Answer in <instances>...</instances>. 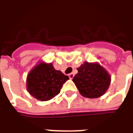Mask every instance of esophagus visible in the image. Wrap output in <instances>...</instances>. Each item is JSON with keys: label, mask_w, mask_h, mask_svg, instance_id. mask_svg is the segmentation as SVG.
<instances>
[{"label": "esophagus", "mask_w": 133, "mask_h": 133, "mask_svg": "<svg viewBox=\"0 0 133 133\" xmlns=\"http://www.w3.org/2000/svg\"><path fill=\"white\" fill-rule=\"evenodd\" d=\"M68 76H69L70 79H72L73 77H74V74H73V73H70L69 75H68Z\"/></svg>", "instance_id": "esophagus-1"}]
</instances>
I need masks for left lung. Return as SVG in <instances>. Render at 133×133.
Returning a JSON list of instances; mask_svg holds the SVG:
<instances>
[{"mask_svg": "<svg viewBox=\"0 0 133 133\" xmlns=\"http://www.w3.org/2000/svg\"><path fill=\"white\" fill-rule=\"evenodd\" d=\"M72 81L85 98H97L104 95L110 84V75L97 63L85 62L77 68Z\"/></svg>", "mask_w": 133, "mask_h": 133, "instance_id": "left-lung-1", "label": "left lung"}]
</instances>
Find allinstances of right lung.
Masks as SVG:
<instances>
[{
	"mask_svg": "<svg viewBox=\"0 0 133 133\" xmlns=\"http://www.w3.org/2000/svg\"><path fill=\"white\" fill-rule=\"evenodd\" d=\"M68 79V75L56 70L52 63H41L28 75V92L38 100L47 101L60 93L63 85Z\"/></svg>",
	"mask_w": 133,
	"mask_h": 133,
	"instance_id": "1",
	"label": "right lung"
}]
</instances>
